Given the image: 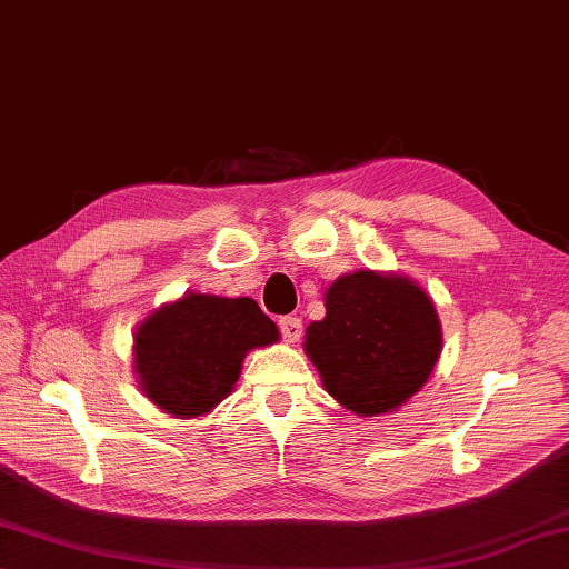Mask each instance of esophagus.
I'll list each match as a JSON object with an SVG mask.
<instances>
[{"mask_svg":"<svg viewBox=\"0 0 569 569\" xmlns=\"http://www.w3.org/2000/svg\"><path fill=\"white\" fill-rule=\"evenodd\" d=\"M278 328H281V335L288 342H296L300 332H303V320H300L298 316H283V318H278Z\"/></svg>","mask_w":569,"mask_h":569,"instance_id":"34e87169","label":"esophagus"}]
</instances>
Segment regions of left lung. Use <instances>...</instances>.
<instances>
[{
	"mask_svg": "<svg viewBox=\"0 0 569 569\" xmlns=\"http://www.w3.org/2000/svg\"><path fill=\"white\" fill-rule=\"evenodd\" d=\"M328 316L310 322L306 352L322 386L359 416L406 403L440 357L432 300L403 276L357 271L328 288Z\"/></svg>",
	"mask_w": 569,
	"mask_h": 569,
	"instance_id": "8db88e82",
	"label": "left lung"
}]
</instances>
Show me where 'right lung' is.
Returning a JSON list of instances; mask_svg holds the SVG:
<instances>
[{
  "mask_svg": "<svg viewBox=\"0 0 569 569\" xmlns=\"http://www.w3.org/2000/svg\"><path fill=\"white\" fill-rule=\"evenodd\" d=\"M276 340L273 320L251 298L190 293L137 330L141 389L166 413L202 416L232 391L249 349Z\"/></svg>",
  "mask_w": 569,
  "mask_h": 569,
  "instance_id": "1",
  "label": "right lung"
}]
</instances>
